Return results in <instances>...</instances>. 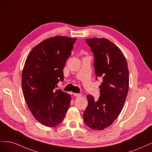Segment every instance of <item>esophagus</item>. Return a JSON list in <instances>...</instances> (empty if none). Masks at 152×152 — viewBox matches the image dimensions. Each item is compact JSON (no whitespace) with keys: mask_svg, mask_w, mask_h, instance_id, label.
Wrapping results in <instances>:
<instances>
[{"mask_svg":"<svg viewBox=\"0 0 152 152\" xmlns=\"http://www.w3.org/2000/svg\"><path fill=\"white\" fill-rule=\"evenodd\" d=\"M73 96H76V97H80V96H82L80 93H73Z\"/></svg>","mask_w":152,"mask_h":152,"instance_id":"obj_1","label":"esophagus"}]
</instances>
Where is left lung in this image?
I'll use <instances>...</instances> for the list:
<instances>
[{"mask_svg": "<svg viewBox=\"0 0 152 152\" xmlns=\"http://www.w3.org/2000/svg\"><path fill=\"white\" fill-rule=\"evenodd\" d=\"M86 42L94 54L96 79L102 77L103 82L97 101L87 96L88 105L83 117L86 126L99 131L111 125L122 111L129 90V70L124 54L111 41L93 38Z\"/></svg>", "mask_w": 152, "mask_h": 152, "instance_id": "obj_1", "label": "left lung"}]
</instances>
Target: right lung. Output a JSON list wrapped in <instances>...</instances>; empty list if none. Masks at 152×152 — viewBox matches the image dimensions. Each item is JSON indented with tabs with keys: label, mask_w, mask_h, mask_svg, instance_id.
Segmentation results:
<instances>
[{
	"label": "right lung",
	"mask_w": 152,
	"mask_h": 152,
	"mask_svg": "<svg viewBox=\"0 0 152 152\" xmlns=\"http://www.w3.org/2000/svg\"><path fill=\"white\" fill-rule=\"evenodd\" d=\"M76 39L56 36L40 42L27 56L22 72V89L34 117L48 127L61 123L70 107L71 96L59 89L63 68Z\"/></svg>",
	"instance_id": "obj_1"
}]
</instances>
